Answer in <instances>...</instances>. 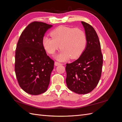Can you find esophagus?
Listing matches in <instances>:
<instances>
[{
	"instance_id": "1",
	"label": "esophagus",
	"mask_w": 122,
	"mask_h": 122,
	"mask_svg": "<svg viewBox=\"0 0 122 122\" xmlns=\"http://www.w3.org/2000/svg\"><path fill=\"white\" fill-rule=\"evenodd\" d=\"M54 65H55V66H58V65H61V63H60V62H57V61H55V62H54Z\"/></svg>"
}]
</instances>
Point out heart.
<instances>
[{"label":"heart","instance_id":"heart-1","mask_svg":"<svg viewBox=\"0 0 122 122\" xmlns=\"http://www.w3.org/2000/svg\"><path fill=\"white\" fill-rule=\"evenodd\" d=\"M50 36L52 38L44 36L43 45L47 52L51 54L61 47V52L56 56L58 61L79 57L86 46V35L79 28L60 26L50 32Z\"/></svg>","mask_w":122,"mask_h":122}]
</instances>
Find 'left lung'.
Here are the masks:
<instances>
[{
    "label": "left lung",
    "instance_id": "8db88e82",
    "mask_svg": "<svg viewBox=\"0 0 122 122\" xmlns=\"http://www.w3.org/2000/svg\"><path fill=\"white\" fill-rule=\"evenodd\" d=\"M87 38L86 49L80 56L67 64L66 81L69 90L78 94H86L96 87L100 79L103 55L98 36L91 25L81 21Z\"/></svg>",
    "mask_w": 122,
    "mask_h": 122
}]
</instances>
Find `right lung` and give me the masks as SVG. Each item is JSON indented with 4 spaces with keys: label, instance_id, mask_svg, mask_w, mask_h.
<instances>
[{
    "label": "right lung",
    "instance_id": "right-lung-1",
    "mask_svg": "<svg viewBox=\"0 0 122 122\" xmlns=\"http://www.w3.org/2000/svg\"><path fill=\"white\" fill-rule=\"evenodd\" d=\"M52 26L33 22L22 32L17 43L15 71L20 86L29 94H42L49 84L54 61L47 55L42 41L44 34Z\"/></svg>",
    "mask_w": 122,
    "mask_h": 122
}]
</instances>
